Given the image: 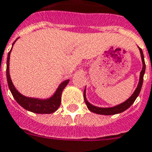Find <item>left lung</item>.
<instances>
[{
    "label": "left lung",
    "mask_w": 152,
    "mask_h": 152,
    "mask_svg": "<svg viewBox=\"0 0 152 152\" xmlns=\"http://www.w3.org/2000/svg\"><path fill=\"white\" fill-rule=\"evenodd\" d=\"M138 49H139V51H140L142 62V69L140 72L139 81H138V84H137V88L134 90L133 94L127 100H125L124 102H123L122 103H120V104H118L116 106H114V107H96V106L93 105L90 102H88V100L86 99V89H85V91H84V99H85V102H86L87 107L90 112L96 113V114L106 115L119 114V113L124 112L128 108H129L131 105L134 103V101L137 98V96L139 95V93H140L141 89H142V82H143V76L145 74V70H146V64H145V61H144V55L143 53H142V50L139 47H138Z\"/></svg>",
    "instance_id": "1"
}]
</instances>
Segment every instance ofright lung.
Masks as SVG:
<instances>
[{"label":"right lung","mask_w":152,"mask_h":152,"mask_svg":"<svg viewBox=\"0 0 152 152\" xmlns=\"http://www.w3.org/2000/svg\"><path fill=\"white\" fill-rule=\"evenodd\" d=\"M18 40V38L16 39V40ZM15 41L13 43V45L15 43ZM11 50L12 48L10 51L8 53V56H7L6 77H7L9 89L10 90L14 99L16 100V102H18L22 107L26 109L27 111L34 112V113L50 114V113L56 112L61 104L62 92L64 88L67 86V84L69 83L70 80H66L61 83L58 87L57 88L54 94L48 99H37V98H31V97H26V96L23 95L15 87L14 84L12 82L10 76V57Z\"/></svg>","instance_id":"1"}]
</instances>
